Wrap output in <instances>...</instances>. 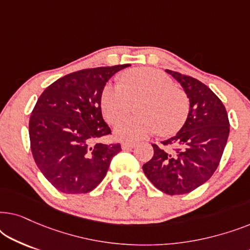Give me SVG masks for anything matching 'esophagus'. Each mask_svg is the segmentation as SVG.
<instances>
[{"mask_svg": "<svg viewBox=\"0 0 250 250\" xmlns=\"http://www.w3.org/2000/svg\"><path fill=\"white\" fill-rule=\"evenodd\" d=\"M136 145L134 142H123L122 143V149L123 150H128V149H132L134 148Z\"/></svg>", "mask_w": 250, "mask_h": 250, "instance_id": "1", "label": "esophagus"}]
</instances>
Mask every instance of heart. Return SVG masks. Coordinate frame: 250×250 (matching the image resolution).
Listing matches in <instances>:
<instances>
[{"mask_svg": "<svg viewBox=\"0 0 250 250\" xmlns=\"http://www.w3.org/2000/svg\"><path fill=\"white\" fill-rule=\"evenodd\" d=\"M138 102L139 115L119 122L115 127L118 139L138 141L158 132L176 133L186 123L190 101L168 75L155 68H135L124 74L122 84H107L101 93L105 121L115 124Z\"/></svg>", "mask_w": 250, "mask_h": 250, "instance_id": "obj_1", "label": "heart"}]
</instances>
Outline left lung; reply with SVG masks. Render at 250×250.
<instances>
[{
    "mask_svg": "<svg viewBox=\"0 0 250 250\" xmlns=\"http://www.w3.org/2000/svg\"><path fill=\"white\" fill-rule=\"evenodd\" d=\"M190 99L186 124L175 136L152 145V158L143 172L164 193H189L207 182L220 165L230 133L224 104L207 85L188 75L166 69Z\"/></svg>",
    "mask_w": 250,
    "mask_h": 250,
    "instance_id": "obj_1",
    "label": "left lung"
}]
</instances>
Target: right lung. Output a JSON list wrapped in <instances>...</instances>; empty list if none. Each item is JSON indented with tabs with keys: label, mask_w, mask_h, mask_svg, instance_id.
Instances as JSON below:
<instances>
[{
	"label": "right lung",
	"mask_w": 250,
	"mask_h": 250,
	"mask_svg": "<svg viewBox=\"0 0 250 250\" xmlns=\"http://www.w3.org/2000/svg\"><path fill=\"white\" fill-rule=\"evenodd\" d=\"M131 64L68 74L40 95L29 118L37 167L60 192L87 193L104 179L121 143L105 145L111 129L102 118L101 93L112 75Z\"/></svg>",
	"instance_id": "right-lung-1"
}]
</instances>
